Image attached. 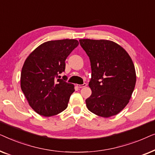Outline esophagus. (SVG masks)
<instances>
[{
    "label": "esophagus",
    "mask_w": 155,
    "mask_h": 155,
    "mask_svg": "<svg viewBox=\"0 0 155 155\" xmlns=\"http://www.w3.org/2000/svg\"><path fill=\"white\" fill-rule=\"evenodd\" d=\"M87 86V84L86 83H84L82 84H77V87L78 88H82V87H84Z\"/></svg>",
    "instance_id": "34e87169"
}]
</instances>
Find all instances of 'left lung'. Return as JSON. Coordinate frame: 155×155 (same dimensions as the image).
Here are the masks:
<instances>
[{"label":"left lung","mask_w":155,"mask_h":155,"mask_svg":"<svg viewBox=\"0 0 155 155\" xmlns=\"http://www.w3.org/2000/svg\"><path fill=\"white\" fill-rule=\"evenodd\" d=\"M90 58L91 96L85 100L89 111L104 118L115 116L126 107L136 82L133 61L126 51L109 40L80 39Z\"/></svg>","instance_id":"8db88e82"}]
</instances>
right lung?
<instances>
[{"instance_id": "right-lung-1", "label": "right lung", "mask_w": 155, "mask_h": 155, "mask_svg": "<svg viewBox=\"0 0 155 155\" xmlns=\"http://www.w3.org/2000/svg\"><path fill=\"white\" fill-rule=\"evenodd\" d=\"M78 44V40L68 39L44 42L25 60L21 89L29 106L39 115L52 116L67 108L74 85L66 82V76L58 77L65 71V61Z\"/></svg>"}]
</instances>
